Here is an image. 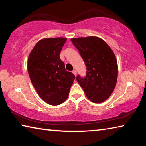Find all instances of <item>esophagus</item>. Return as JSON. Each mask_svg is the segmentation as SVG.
<instances>
[{"label":"esophagus","instance_id":"1","mask_svg":"<svg viewBox=\"0 0 146 146\" xmlns=\"http://www.w3.org/2000/svg\"><path fill=\"white\" fill-rule=\"evenodd\" d=\"M73 73L74 74V75H75V76H76V74H77V73H76V70H73Z\"/></svg>","mask_w":146,"mask_h":146}]
</instances>
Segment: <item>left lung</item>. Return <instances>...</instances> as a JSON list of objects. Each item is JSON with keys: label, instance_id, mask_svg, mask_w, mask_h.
Wrapping results in <instances>:
<instances>
[{"label": "left lung", "instance_id": "1", "mask_svg": "<svg viewBox=\"0 0 146 146\" xmlns=\"http://www.w3.org/2000/svg\"><path fill=\"white\" fill-rule=\"evenodd\" d=\"M71 40L87 68L86 77L78 75L76 80L91 102H104L117 84L118 64L114 53L104 40L97 36L73 38Z\"/></svg>", "mask_w": 146, "mask_h": 146}]
</instances>
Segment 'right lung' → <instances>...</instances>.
<instances>
[{"label": "right lung", "instance_id": "add662e5", "mask_svg": "<svg viewBox=\"0 0 146 146\" xmlns=\"http://www.w3.org/2000/svg\"><path fill=\"white\" fill-rule=\"evenodd\" d=\"M66 40L63 37L42 39L34 46L28 59L32 84L42 99L52 106L65 102L75 78L66 70L59 56Z\"/></svg>", "mask_w": 146, "mask_h": 146}]
</instances>
